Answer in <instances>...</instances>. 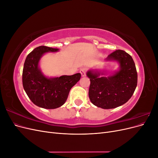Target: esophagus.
I'll return each mask as SVG.
<instances>
[{
	"label": "esophagus",
	"instance_id": "1",
	"mask_svg": "<svg viewBox=\"0 0 158 158\" xmlns=\"http://www.w3.org/2000/svg\"><path fill=\"white\" fill-rule=\"evenodd\" d=\"M86 71H87V69L85 67H83L80 69V73L82 75V76H85V73H86Z\"/></svg>",
	"mask_w": 158,
	"mask_h": 158
}]
</instances>
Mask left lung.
<instances>
[{
	"mask_svg": "<svg viewBox=\"0 0 158 158\" xmlns=\"http://www.w3.org/2000/svg\"><path fill=\"white\" fill-rule=\"evenodd\" d=\"M107 60H117L120 70L113 75L100 77L98 72L89 70V98L94 106L102 109H113L127 103L137 85L138 76L132 56L125 51L116 50L108 55Z\"/></svg>",
	"mask_w": 158,
	"mask_h": 158,
	"instance_id": "1",
	"label": "left lung"
}]
</instances>
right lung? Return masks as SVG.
<instances>
[{
  "mask_svg": "<svg viewBox=\"0 0 158 158\" xmlns=\"http://www.w3.org/2000/svg\"><path fill=\"white\" fill-rule=\"evenodd\" d=\"M59 49L40 46L27 56L22 73V84L27 96L37 106L44 109H56L65 103L70 89L81 78L80 73L71 76L47 78L39 68V62L47 52Z\"/></svg>",
  "mask_w": 158,
  "mask_h": 158,
  "instance_id": "add662e5",
  "label": "right lung"
}]
</instances>
